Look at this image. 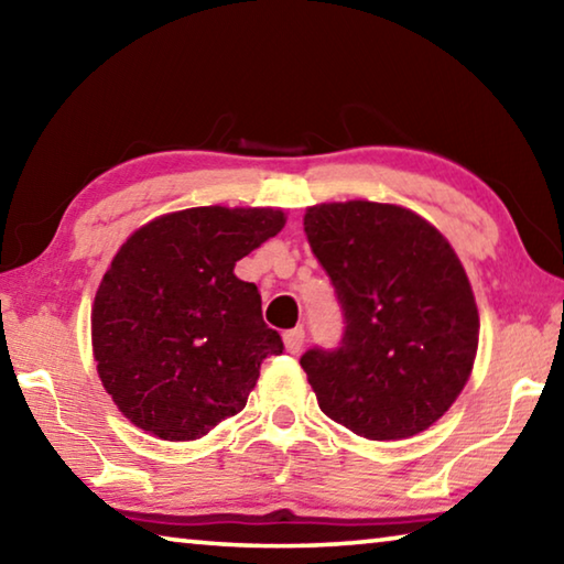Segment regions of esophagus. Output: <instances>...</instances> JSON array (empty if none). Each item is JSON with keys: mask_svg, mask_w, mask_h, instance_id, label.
<instances>
[{"mask_svg": "<svg viewBox=\"0 0 564 564\" xmlns=\"http://www.w3.org/2000/svg\"><path fill=\"white\" fill-rule=\"evenodd\" d=\"M303 340H305V330L303 328H293V330H285L283 333V346L289 352H301L303 348Z\"/></svg>", "mask_w": 564, "mask_h": 564, "instance_id": "esophagus-1", "label": "esophagus"}]
</instances>
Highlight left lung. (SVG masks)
Segmentation results:
<instances>
[{"mask_svg": "<svg viewBox=\"0 0 564 564\" xmlns=\"http://www.w3.org/2000/svg\"><path fill=\"white\" fill-rule=\"evenodd\" d=\"M308 243L343 311L338 348L301 356L318 405L368 441L431 427L470 378L480 336L475 295L445 236L403 206H311Z\"/></svg>", "mask_w": 564, "mask_h": 564, "instance_id": "obj_1", "label": "left lung"}]
</instances>
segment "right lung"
<instances>
[{
  "label": "right lung",
  "mask_w": 564,
  "mask_h": 564,
  "mask_svg": "<svg viewBox=\"0 0 564 564\" xmlns=\"http://www.w3.org/2000/svg\"><path fill=\"white\" fill-rule=\"evenodd\" d=\"M279 208L198 206L159 216L113 256L91 308L107 393L161 441H196L241 413L283 340L234 265L283 228Z\"/></svg>",
  "instance_id": "right-lung-1"
}]
</instances>
